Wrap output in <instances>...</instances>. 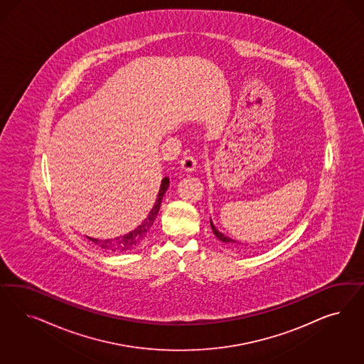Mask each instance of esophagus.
Here are the masks:
<instances>
[{
  "instance_id": "obj_1",
  "label": "esophagus",
  "mask_w": 364,
  "mask_h": 364,
  "mask_svg": "<svg viewBox=\"0 0 364 364\" xmlns=\"http://www.w3.org/2000/svg\"><path fill=\"white\" fill-rule=\"evenodd\" d=\"M181 166L185 170H188V171H193L196 168V166H197V159H196V156L193 154L186 153L183 155L182 161H181Z\"/></svg>"
}]
</instances>
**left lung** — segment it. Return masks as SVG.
<instances>
[{
    "mask_svg": "<svg viewBox=\"0 0 364 364\" xmlns=\"http://www.w3.org/2000/svg\"><path fill=\"white\" fill-rule=\"evenodd\" d=\"M211 225V230H213V233L217 235V238L218 240H221L223 242H226V244H230V245H233V244H238V242H235V240H232V238H229V237H226V235H223L221 232H218L215 228H214V225L210 221Z\"/></svg>",
    "mask_w": 364,
    "mask_h": 364,
    "instance_id": "8db88e82",
    "label": "left lung"
}]
</instances>
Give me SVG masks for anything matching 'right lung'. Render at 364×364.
I'll return each instance as SVG.
<instances>
[{
  "instance_id": "obj_1",
  "label": "right lung",
  "mask_w": 364,
  "mask_h": 364,
  "mask_svg": "<svg viewBox=\"0 0 364 364\" xmlns=\"http://www.w3.org/2000/svg\"><path fill=\"white\" fill-rule=\"evenodd\" d=\"M167 188H168V178L166 176L162 179L159 193H158V198L154 203L153 209L147 214V217L143 220V223L139 226H136L132 232L122 235V237H117L114 240H97V238H91V237H88V240L95 242L96 245H99L102 249H106L108 252H115V253L127 252V250L138 247L141 241L149 235L151 228H153L154 221L156 218V214L159 211L161 202H162V198H164Z\"/></svg>"
}]
</instances>
